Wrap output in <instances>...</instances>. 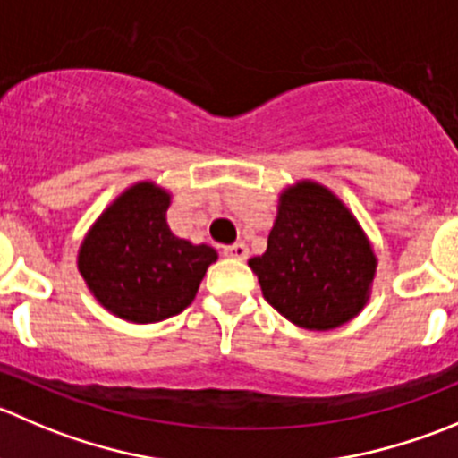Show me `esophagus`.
Instances as JSON below:
<instances>
[{"instance_id": "obj_1", "label": "esophagus", "mask_w": 458, "mask_h": 458, "mask_svg": "<svg viewBox=\"0 0 458 458\" xmlns=\"http://www.w3.org/2000/svg\"><path fill=\"white\" fill-rule=\"evenodd\" d=\"M224 255L225 257H233V259H248L250 250H248L246 243L237 242V243H233V246H225L224 248Z\"/></svg>"}]
</instances>
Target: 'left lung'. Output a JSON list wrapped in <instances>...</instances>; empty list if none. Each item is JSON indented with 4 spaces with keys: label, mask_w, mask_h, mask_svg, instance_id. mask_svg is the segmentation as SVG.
I'll use <instances>...</instances> for the list:
<instances>
[{
    "label": "left lung",
    "mask_w": 458,
    "mask_h": 458,
    "mask_svg": "<svg viewBox=\"0 0 458 458\" xmlns=\"http://www.w3.org/2000/svg\"><path fill=\"white\" fill-rule=\"evenodd\" d=\"M248 266L266 301L288 322L331 331L365 309L378 259L353 212L306 179L279 194L268 248Z\"/></svg>",
    "instance_id": "8db88e82"
}]
</instances>
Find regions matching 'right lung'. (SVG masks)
Segmentation results:
<instances>
[{
	"label": "right lung",
	"instance_id": "right-lung-1",
	"mask_svg": "<svg viewBox=\"0 0 458 458\" xmlns=\"http://www.w3.org/2000/svg\"><path fill=\"white\" fill-rule=\"evenodd\" d=\"M172 194L140 181L96 219L78 250V270L116 318L154 324L192 304L216 250L176 237L167 225Z\"/></svg>",
	"mask_w": 458,
	"mask_h": 458
}]
</instances>
